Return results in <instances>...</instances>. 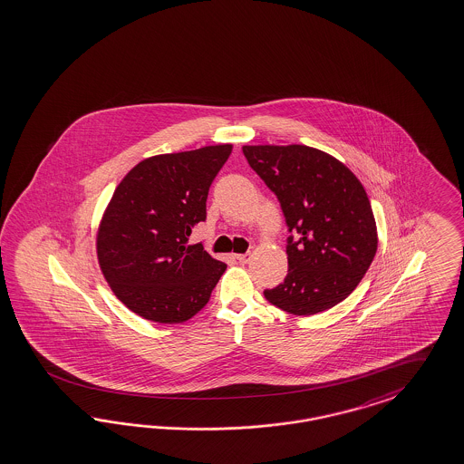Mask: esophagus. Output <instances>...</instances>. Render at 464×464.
Instances as JSON below:
<instances>
[{
	"mask_svg": "<svg viewBox=\"0 0 464 464\" xmlns=\"http://www.w3.org/2000/svg\"><path fill=\"white\" fill-rule=\"evenodd\" d=\"M236 259L242 263V265H246V263H249L251 261V253H246V255H236Z\"/></svg>",
	"mask_w": 464,
	"mask_h": 464,
	"instance_id": "34e87169",
	"label": "esophagus"
}]
</instances>
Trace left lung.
I'll return each mask as SVG.
<instances>
[{
  "label": "left lung",
  "instance_id": "1",
  "mask_svg": "<svg viewBox=\"0 0 464 464\" xmlns=\"http://www.w3.org/2000/svg\"><path fill=\"white\" fill-rule=\"evenodd\" d=\"M242 153L297 232L287 244V276L265 297L297 316L334 308L358 287L377 253V224L360 179L304 144L242 146Z\"/></svg>",
  "mask_w": 464,
  "mask_h": 464
}]
</instances>
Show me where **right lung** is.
I'll return each instance as SVG.
<instances>
[{"instance_id":"obj_1","label":"right lung","mask_w":464,"mask_h":464,"mask_svg":"<svg viewBox=\"0 0 464 464\" xmlns=\"http://www.w3.org/2000/svg\"><path fill=\"white\" fill-rule=\"evenodd\" d=\"M232 144L150 156L117 186L96 234L110 289L132 313L184 324L207 306L227 265L188 239L207 218L209 186Z\"/></svg>"}]
</instances>
